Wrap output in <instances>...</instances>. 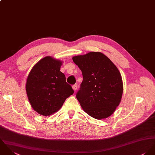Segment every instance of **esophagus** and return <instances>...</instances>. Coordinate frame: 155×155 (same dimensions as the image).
I'll use <instances>...</instances> for the list:
<instances>
[{"instance_id":"1","label":"esophagus","mask_w":155,"mask_h":155,"mask_svg":"<svg viewBox=\"0 0 155 155\" xmlns=\"http://www.w3.org/2000/svg\"><path fill=\"white\" fill-rule=\"evenodd\" d=\"M72 89H73V90H74V91H75L77 90V84L73 85V86H72Z\"/></svg>"}]
</instances>
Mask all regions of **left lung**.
<instances>
[{
    "instance_id": "1",
    "label": "left lung",
    "mask_w": 155,
    "mask_h": 155,
    "mask_svg": "<svg viewBox=\"0 0 155 155\" xmlns=\"http://www.w3.org/2000/svg\"><path fill=\"white\" fill-rule=\"evenodd\" d=\"M82 72L83 81L76 94L83 110L101 120L110 116L123 94L121 74L116 65L100 52H89L72 58Z\"/></svg>"
}]
</instances>
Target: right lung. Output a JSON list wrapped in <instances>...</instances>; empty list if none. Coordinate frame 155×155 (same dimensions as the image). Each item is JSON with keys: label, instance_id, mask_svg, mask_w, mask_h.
Here are the masks:
<instances>
[{"label": "right lung", "instance_id": "obj_1", "mask_svg": "<svg viewBox=\"0 0 155 155\" xmlns=\"http://www.w3.org/2000/svg\"><path fill=\"white\" fill-rule=\"evenodd\" d=\"M62 62L47 56L37 62L28 75L26 90L32 108L48 116L57 112L66 99L74 93L60 71Z\"/></svg>", "mask_w": 155, "mask_h": 155}]
</instances>
